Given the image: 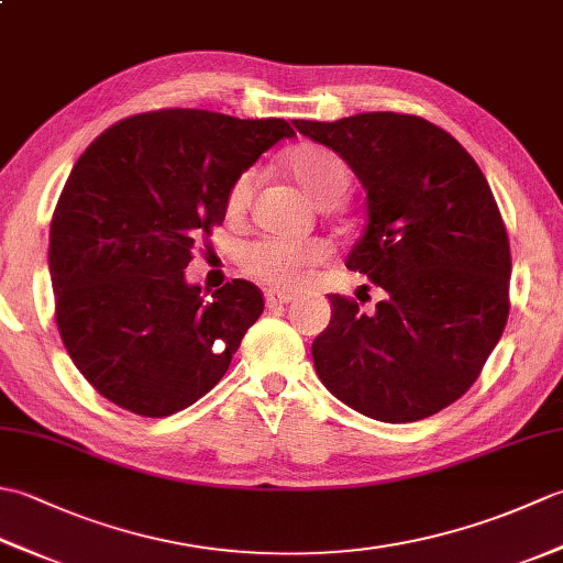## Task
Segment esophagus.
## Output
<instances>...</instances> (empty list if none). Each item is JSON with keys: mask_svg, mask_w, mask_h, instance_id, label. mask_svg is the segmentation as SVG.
<instances>
[{"mask_svg": "<svg viewBox=\"0 0 563 563\" xmlns=\"http://www.w3.org/2000/svg\"><path fill=\"white\" fill-rule=\"evenodd\" d=\"M295 300V295L285 292V290H268L266 292V305L268 307H283V305H290Z\"/></svg>", "mask_w": 563, "mask_h": 563, "instance_id": "34e87169", "label": "esophagus"}]
</instances>
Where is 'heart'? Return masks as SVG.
Segmentation results:
<instances>
[{"label": "heart", "mask_w": 563, "mask_h": 563, "mask_svg": "<svg viewBox=\"0 0 563 563\" xmlns=\"http://www.w3.org/2000/svg\"><path fill=\"white\" fill-rule=\"evenodd\" d=\"M288 172L305 194L319 206L336 202L351 184V172L345 162L327 147L305 145L297 147L288 157ZM258 174L254 169L236 178L230 190V210L242 212L256 188ZM327 246L317 239H290V236H263L251 244L244 254V268L258 280L275 288H297L307 278V271L324 261Z\"/></svg>", "instance_id": "b5f03b06"}]
</instances>
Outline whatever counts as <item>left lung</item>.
<instances>
[{
    "label": "left lung",
    "instance_id": "8db88e82",
    "mask_svg": "<svg viewBox=\"0 0 563 563\" xmlns=\"http://www.w3.org/2000/svg\"><path fill=\"white\" fill-rule=\"evenodd\" d=\"M365 188V230L345 268L385 290L373 314L329 295L312 343L333 397L385 423H413L479 377L508 319L510 246L479 166L445 130L404 113L292 121Z\"/></svg>",
    "mask_w": 563,
    "mask_h": 563
}]
</instances>
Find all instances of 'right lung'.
<instances>
[{
    "label": "right lung",
    "instance_id": "1",
    "mask_svg": "<svg viewBox=\"0 0 563 563\" xmlns=\"http://www.w3.org/2000/svg\"><path fill=\"white\" fill-rule=\"evenodd\" d=\"M285 137L295 130L280 118L166 109L125 118L81 154L47 268L59 336L101 397L162 418L222 379L263 312L261 290L236 278L202 292L184 271L196 239L222 224L236 178Z\"/></svg>",
    "mask_w": 563,
    "mask_h": 563
}]
</instances>
